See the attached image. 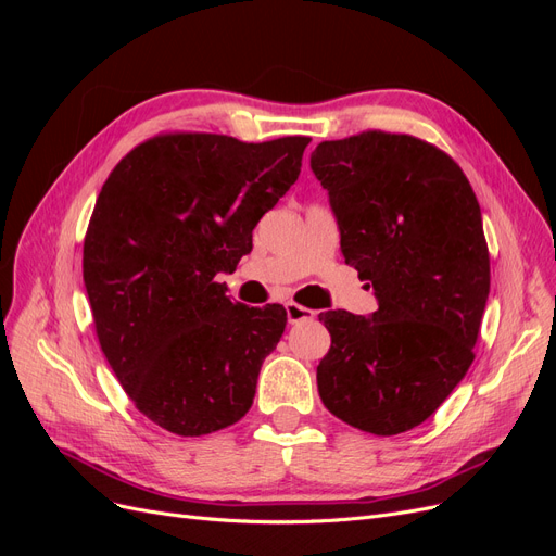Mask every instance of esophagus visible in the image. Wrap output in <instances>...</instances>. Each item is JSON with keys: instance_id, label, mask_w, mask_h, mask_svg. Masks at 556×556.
I'll use <instances>...</instances> for the list:
<instances>
[{"instance_id": "esophagus-1", "label": "esophagus", "mask_w": 556, "mask_h": 556, "mask_svg": "<svg viewBox=\"0 0 556 556\" xmlns=\"http://www.w3.org/2000/svg\"><path fill=\"white\" fill-rule=\"evenodd\" d=\"M285 311H288V323L290 325H296V323H301V319L315 317V311H311L306 306H299V304H294V301H290V304H285Z\"/></svg>"}]
</instances>
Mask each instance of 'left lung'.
Instances as JSON below:
<instances>
[{"label":"left lung","instance_id":"obj_1","mask_svg":"<svg viewBox=\"0 0 556 556\" xmlns=\"http://www.w3.org/2000/svg\"><path fill=\"white\" fill-rule=\"evenodd\" d=\"M311 169L329 194L345 264L378 299L368 317L319 315L331 333L319 399L350 427L403 433L473 364L490 296L480 204L457 162L408 134L323 141Z\"/></svg>","mask_w":556,"mask_h":556}]
</instances>
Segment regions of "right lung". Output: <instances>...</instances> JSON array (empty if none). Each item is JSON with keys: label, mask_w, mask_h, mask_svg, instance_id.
<instances>
[{"label": "right lung", "mask_w": 556, "mask_h": 556, "mask_svg": "<svg viewBox=\"0 0 556 556\" xmlns=\"http://www.w3.org/2000/svg\"><path fill=\"white\" fill-rule=\"evenodd\" d=\"M308 143L166 134L127 153L99 192L83 243L97 339L162 429L204 435L250 410L288 313L233 306L215 276L252 250V229L299 178Z\"/></svg>", "instance_id": "1"}]
</instances>
